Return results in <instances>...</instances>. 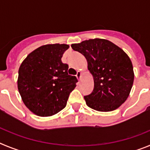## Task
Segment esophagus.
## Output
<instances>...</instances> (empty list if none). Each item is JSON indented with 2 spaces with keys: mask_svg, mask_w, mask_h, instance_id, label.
Listing matches in <instances>:
<instances>
[{
  "mask_svg": "<svg viewBox=\"0 0 150 150\" xmlns=\"http://www.w3.org/2000/svg\"><path fill=\"white\" fill-rule=\"evenodd\" d=\"M76 76L78 79H79V80H80V79H81V76H82V73L80 72V71H77V72H76Z\"/></svg>",
  "mask_w": 150,
  "mask_h": 150,
  "instance_id": "obj_1",
  "label": "esophagus"
}]
</instances>
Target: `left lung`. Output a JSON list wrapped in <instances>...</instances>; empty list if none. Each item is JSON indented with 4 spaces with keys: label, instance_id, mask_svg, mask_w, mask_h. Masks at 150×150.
Wrapping results in <instances>:
<instances>
[{
    "label": "left lung",
    "instance_id": "8db88e82",
    "mask_svg": "<svg viewBox=\"0 0 150 150\" xmlns=\"http://www.w3.org/2000/svg\"><path fill=\"white\" fill-rule=\"evenodd\" d=\"M83 54L94 78V89L84 96L88 107L101 112L117 109L128 98L134 83L131 59L119 46L104 39H90L71 45Z\"/></svg>",
    "mask_w": 150,
    "mask_h": 150
}]
</instances>
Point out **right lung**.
Masks as SVG:
<instances>
[{
  "instance_id": "add662e5",
  "label": "right lung",
  "mask_w": 150,
  "mask_h": 150,
  "mask_svg": "<svg viewBox=\"0 0 150 150\" xmlns=\"http://www.w3.org/2000/svg\"><path fill=\"white\" fill-rule=\"evenodd\" d=\"M67 44H47L31 52L18 69V89L24 104L34 114L51 116L66 107L76 87V76L62 62Z\"/></svg>"
}]
</instances>
